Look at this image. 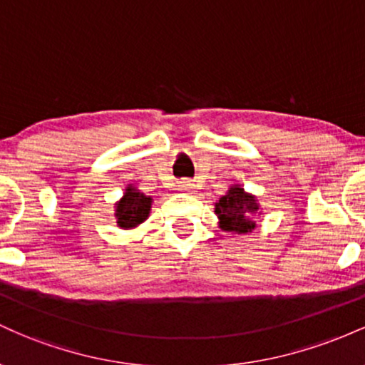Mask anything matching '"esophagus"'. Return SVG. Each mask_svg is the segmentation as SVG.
Returning <instances> with one entry per match:
<instances>
[{"label": "esophagus", "mask_w": 365, "mask_h": 365, "mask_svg": "<svg viewBox=\"0 0 365 365\" xmlns=\"http://www.w3.org/2000/svg\"><path fill=\"white\" fill-rule=\"evenodd\" d=\"M195 185L190 182V180H182V182L178 183V190L180 192H194Z\"/></svg>", "instance_id": "34e87169"}]
</instances>
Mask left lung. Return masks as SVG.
I'll list each match as a JSON object with an SVG mask.
<instances>
[{"mask_svg": "<svg viewBox=\"0 0 365 365\" xmlns=\"http://www.w3.org/2000/svg\"><path fill=\"white\" fill-rule=\"evenodd\" d=\"M217 223L223 232L245 235L255 228V216L261 215L257 197L245 192L242 185H232L215 204Z\"/></svg>", "mask_w": 365, "mask_h": 365, "instance_id": "obj_1", "label": "left lung"}]
</instances>
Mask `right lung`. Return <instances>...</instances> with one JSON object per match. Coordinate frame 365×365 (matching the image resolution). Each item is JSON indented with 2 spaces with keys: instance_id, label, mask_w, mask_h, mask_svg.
<instances>
[{
  "instance_id": "right-lung-1",
  "label": "right lung",
  "mask_w": 365,
  "mask_h": 365,
  "mask_svg": "<svg viewBox=\"0 0 365 365\" xmlns=\"http://www.w3.org/2000/svg\"><path fill=\"white\" fill-rule=\"evenodd\" d=\"M153 202V197L144 195L137 187L128 185L125 188L123 197L115 204V217L118 228L132 230L144 223L150 215Z\"/></svg>"
}]
</instances>
